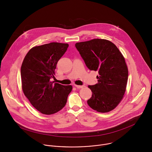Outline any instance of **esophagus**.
Masks as SVG:
<instances>
[{
  "instance_id": "obj_1",
  "label": "esophagus",
  "mask_w": 152,
  "mask_h": 152,
  "mask_svg": "<svg viewBox=\"0 0 152 152\" xmlns=\"http://www.w3.org/2000/svg\"><path fill=\"white\" fill-rule=\"evenodd\" d=\"M75 87H76L77 89H80V88L85 87L84 85H75Z\"/></svg>"
}]
</instances>
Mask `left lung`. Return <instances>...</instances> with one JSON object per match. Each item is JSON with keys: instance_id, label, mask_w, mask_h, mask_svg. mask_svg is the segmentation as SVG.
<instances>
[{"instance_id": "obj_1", "label": "left lung", "mask_w": 152, "mask_h": 152, "mask_svg": "<svg viewBox=\"0 0 152 152\" xmlns=\"http://www.w3.org/2000/svg\"><path fill=\"white\" fill-rule=\"evenodd\" d=\"M75 46L90 70L98 72L97 83L88 85L92 97L88 104L99 113L113 110L124 94L128 69L117 46L107 39H93L76 43Z\"/></svg>"}]
</instances>
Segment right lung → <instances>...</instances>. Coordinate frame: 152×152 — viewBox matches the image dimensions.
<instances>
[{
	"label": "right lung",
	"mask_w": 152,
	"mask_h": 152,
	"mask_svg": "<svg viewBox=\"0 0 152 152\" xmlns=\"http://www.w3.org/2000/svg\"><path fill=\"white\" fill-rule=\"evenodd\" d=\"M68 44L50 42L32 48L21 67V85L25 96L41 113L55 114L66 105L72 85L52 81L58 61L67 50Z\"/></svg>",
	"instance_id": "right-lung-1"
}]
</instances>
